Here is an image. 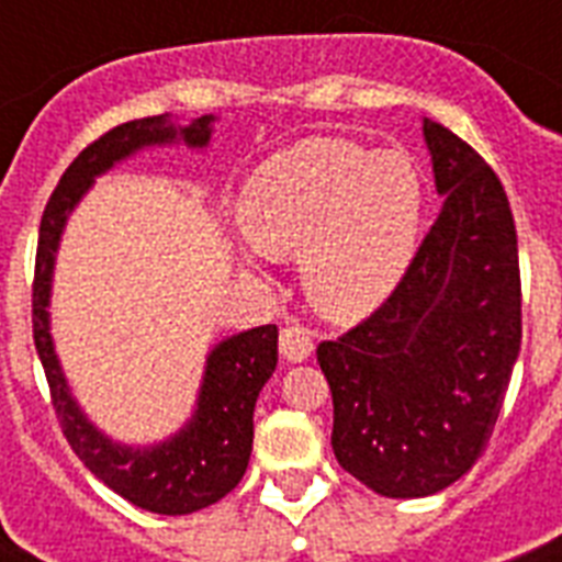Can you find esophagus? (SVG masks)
<instances>
[{"label":"esophagus","mask_w":562,"mask_h":562,"mask_svg":"<svg viewBox=\"0 0 562 562\" xmlns=\"http://www.w3.org/2000/svg\"><path fill=\"white\" fill-rule=\"evenodd\" d=\"M315 350V341H312V335L303 326H285L280 333V352L282 359L291 361V364H297V361H306Z\"/></svg>","instance_id":"obj_1"}]
</instances>
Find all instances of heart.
<instances>
[{
    "mask_svg": "<svg viewBox=\"0 0 562 562\" xmlns=\"http://www.w3.org/2000/svg\"><path fill=\"white\" fill-rule=\"evenodd\" d=\"M423 201V178L405 151L308 136L250 175L238 215L262 254L300 256V280L321 315L352 324L408 277Z\"/></svg>",
    "mask_w": 562,
    "mask_h": 562,
    "instance_id": "obj_1",
    "label": "heart"
}]
</instances>
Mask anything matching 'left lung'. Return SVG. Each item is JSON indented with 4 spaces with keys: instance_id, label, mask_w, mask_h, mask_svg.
<instances>
[{
    "instance_id": "obj_1",
    "label": "left lung",
    "mask_w": 562,
    "mask_h": 562,
    "mask_svg": "<svg viewBox=\"0 0 562 562\" xmlns=\"http://www.w3.org/2000/svg\"><path fill=\"white\" fill-rule=\"evenodd\" d=\"M443 210L387 303L317 347L333 452L387 498H423L472 470L522 344L514 212L475 148L423 122Z\"/></svg>"
}]
</instances>
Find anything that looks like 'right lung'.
<instances>
[{"label": "right lung", "mask_w": 562, "mask_h": 562, "mask_svg": "<svg viewBox=\"0 0 562 562\" xmlns=\"http://www.w3.org/2000/svg\"><path fill=\"white\" fill-rule=\"evenodd\" d=\"M212 122L215 116H201L192 125L178 127L171 125L169 116H148L113 127L75 157L40 221L31 324L64 437L83 467L113 493L162 516L194 514L215 505L241 481L254 449L256 396L277 370V326H256L215 344L206 356L198 408L187 426L162 443L125 446L92 426L75 402L48 333V297L66 218L92 187V180L151 145L187 143L189 148H206Z\"/></svg>", "instance_id": "1"}]
</instances>
